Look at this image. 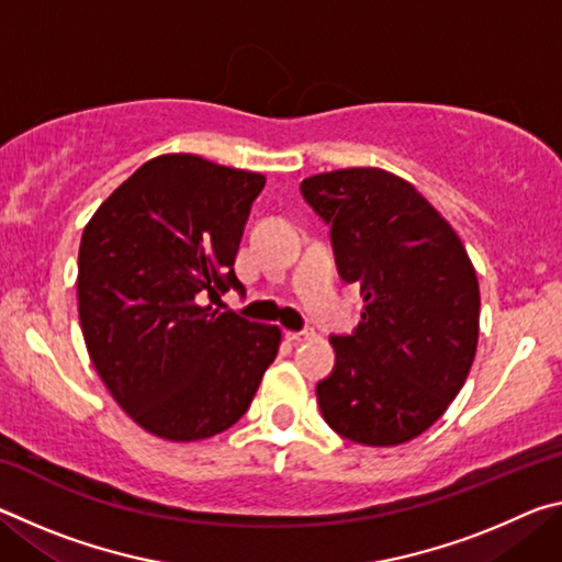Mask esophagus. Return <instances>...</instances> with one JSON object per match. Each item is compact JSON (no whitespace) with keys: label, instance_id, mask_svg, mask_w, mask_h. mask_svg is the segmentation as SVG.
Instances as JSON below:
<instances>
[{"label":"esophagus","instance_id":"obj_1","mask_svg":"<svg viewBox=\"0 0 562 562\" xmlns=\"http://www.w3.org/2000/svg\"><path fill=\"white\" fill-rule=\"evenodd\" d=\"M312 337H315V331H312V329L288 331V339H290V341H304V339H312Z\"/></svg>","mask_w":562,"mask_h":562}]
</instances>
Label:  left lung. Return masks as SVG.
<instances>
[{"label":"left lung","mask_w":562,"mask_h":562,"mask_svg":"<svg viewBox=\"0 0 562 562\" xmlns=\"http://www.w3.org/2000/svg\"><path fill=\"white\" fill-rule=\"evenodd\" d=\"M300 190L329 225L339 278L364 294L357 329L329 339L337 359L317 384L322 416L355 443L412 441L473 364L481 294L469 252L412 183L382 168L331 170Z\"/></svg>","instance_id":"8db88e82"}]
</instances>
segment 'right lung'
<instances>
[{
	"mask_svg": "<svg viewBox=\"0 0 562 562\" xmlns=\"http://www.w3.org/2000/svg\"><path fill=\"white\" fill-rule=\"evenodd\" d=\"M265 176L168 154L140 166L83 227L79 319L101 382L168 441L221 434L250 406L280 327L203 307L245 292L235 274Z\"/></svg>",
	"mask_w": 562,
	"mask_h": 562,
	"instance_id": "obj_1",
	"label": "right lung"
}]
</instances>
